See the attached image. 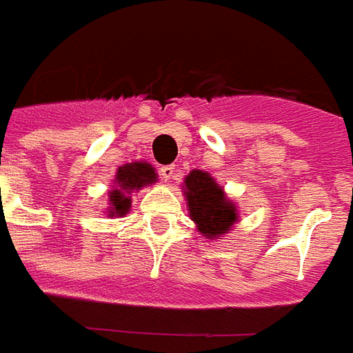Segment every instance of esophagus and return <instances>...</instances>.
Listing matches in <instances>:
<instances>
[{
    "label": "esophagus",
    "instance_id": "obj_1",
    "mask_svg": "<svg viewBox=\"0 0 353 353\" xmlns=\"http://www.w3.org/2000/svg\"><path fill=\"white\" fill-rule=\"evenodd\" d=\"M159 174H161V177H163L164 181H170V179H174L176 168H174L172 164H166V166H161V168H159Z\"/></svg>",
    "mask_w": 353,
    "mask_h": 353
}]
</instances>
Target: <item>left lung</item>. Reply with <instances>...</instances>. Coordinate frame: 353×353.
<instances>
[{"label": "left lung", "instance_id": "left-lung-1", "mask_svg": "<svg viewBox=\"0 0 353 353\" xmlns=\"http://www.w3.org/2000/svg\"><path fill=\"white\" fill-rule=\"evenodd\" d=\"M190 219L205 239H219L237 223L236 203L230 202L215 179L202 170H192L183 181Z\"/></svg>", "mask_w": 353, "mask_h": 353}]
</instances>
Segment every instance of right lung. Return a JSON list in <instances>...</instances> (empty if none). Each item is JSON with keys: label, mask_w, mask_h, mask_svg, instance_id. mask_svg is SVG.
I'll list each match as a JSON object with an SVG mask.
<instances>
[{"label": "right lung", "mask_w": 353, "mask_h": 353, "mask_svg": "<svg viewBox=\"0 0 353 353\" xmlns=\"http://www.w3.org/2000/svg\"><path fill=\"white\" fill-rule=\"evenodd\" d=\"M155 168L148 163H129L117 168L116 187L108 192L110 196V216H123L130 211V192L155 183Z\"/></svg>", "instance_id": "add662e5"}]
</instances>
